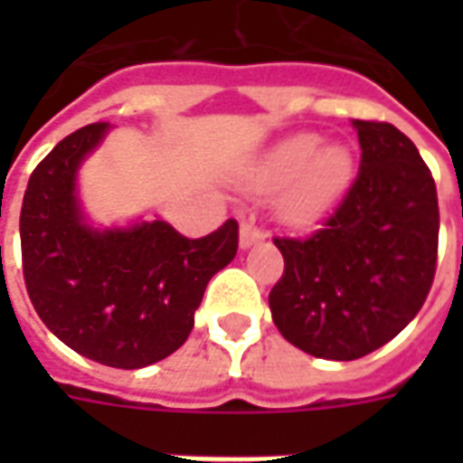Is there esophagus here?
<instances>
[{"instance_id":"obj_1","label":"esophagus","mask_w":463,"mask_h":463,"mask_svg":"<svg viewBox=\"0 0 463 463\" xmlns=\"http://www.w3.org/2000/svg\"><path fill=\"white\" fill-rule=\"evenodd\" d=\"M265 235H262L258 228H255V222L252 221H245L241 225V248L242 250H248V248H252L255 242H260Z\"/></svg>"}]
</instances>
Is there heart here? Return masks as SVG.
<instances>
[{
	"mask_svg": "<svg viewBox=\"0 0 463 463\" xmlns=\"http://www.w3.org/2000/svg\"><path fill=\"white\" fill-rule=\"evenodd\" d=\"M354 158L342 143L320 146V136L298 133L282 141L255 173L258 188H280L290 183L282 198V215L292 225L320 221L352 181Z\"/></svg>",
	"mask_w": 463,
	"mask_h": 463,
	"instance_id": "heart-1",
	"label": "heart"
}]
</instances>
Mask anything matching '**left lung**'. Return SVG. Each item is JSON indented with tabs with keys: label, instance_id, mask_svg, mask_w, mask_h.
Listing matches in <instances>:
<instances>
[{
	"label": "left lung",
	"instance_id": "obj_1",
	"mask_svg": "<svg viewBox=\"0 0 463 463\" xmlns=\"http://www.w3.org/2000/svg\"><path fill=\"white\" fill-rule=\"evenodd\" d=\"M362 161L340 208L310 238H275L285 272L270 312L312 357L349 362L417 317L437 270V185L417 146L392 123L352 121Z\"/></svg>",
	"mask_w": 463,
	"mask_h": 463
}]
</instances>
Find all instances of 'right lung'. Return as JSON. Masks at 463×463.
Listing matches in <instances>:
<instances>
[{
    "label": "right lung",
    "mask_w": 463,
    "mask_h": 463,
    "mask_svg": "<svg viewBox=\"0 0 463 463\" xmlns=\"http://www.w3.org/2000/svg\"><path fill=\"white\" fill-rule=\"evenodd\" d=\"M109 128L89 123L34 168L19 218L22 262L36 315L66 347L141 369L188 340L205 285L238 252V222L198 241L161 218L94 228L76 181Z\"/></svg>",
    "instance_id": "add662e5"
}]
</instances>
